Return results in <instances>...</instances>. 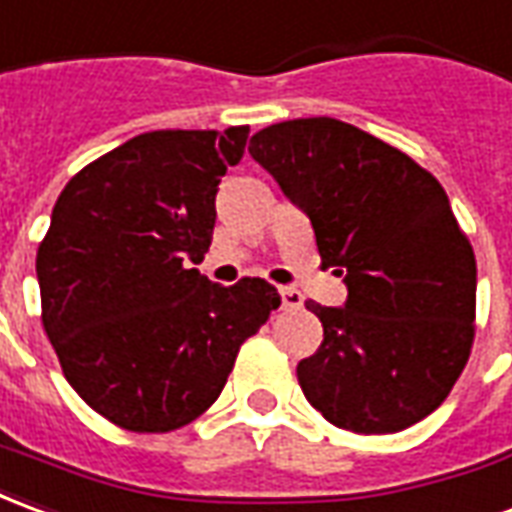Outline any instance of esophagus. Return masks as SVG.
Here are the masks:
<instances>
[{
	"label": "esophagus",
	"mask_w": 512,
	"mask_h": 512,
	"mask_svg": "<svg viewBox=\"0 0 512 512\" xmlns=\"http://www.w3.org/2000/svg\"><path fill=\"white\" fill-rule=\"evenodd\" d=\"M281 306L284 308H300L303 306V295L292 289V286H281Z\"/></svg>",
	"instance_id": "1"
}]
</instances>
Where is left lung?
Returning a JSON list of instances; mask_svg holds the SVG:
<instances>
[{
  "label": "left lung",
  "instance_id": "obj_1",
  "mask_svg": "<svg viewBox=\"0 0 512 512\" xmlns=\"http://www.w3.org/2000/svg\"><path fill=\"white\" fill-rule=\"evenodd\" d=\"M250 157L311 220L342 308L308 300L322 344L297 364L336 427L400 433L436 411L474 344L477 262L444 187L400 148L336 118L273 123Z\"/></svg>",
  "mask_w": 512,
  "mask_h": 512
}]
</instances>
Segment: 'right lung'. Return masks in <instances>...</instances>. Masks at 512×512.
I'll return each instance as SVG.
<instances>
[{
	"label": "right lung",
	"mask_w": 512,
	"mask_h": 512,
	"mask_svg": "<svg viewBox=\"0 0 512 512\" xmlns=\"http://www.w3.org/2000/svg\"><path fill=\"white\" fill-rule=\"evenodd\" d=\"M248 126L159 129L65 184L38 245L43 331L65 380L132 433L179 430L220 397L239 347L281 295L264 278L212 284L217 184Z\"/></svg>",
	"instance_id": "1"
}]
</instances>
